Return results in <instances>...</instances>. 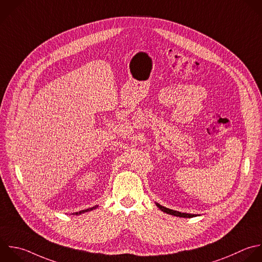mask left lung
<instances>
[{"label": "left lung", "instance_id": "obj_1", "mask_svg": "<svg viewBox=\"0 0 262 262\" xmlns=\"http://www.w3.org/2000/svg\"><path fill=\"white\" fill-rule=\"evenodd\" d=\"M156 205L165 213L167 214H171V215H174V216H178V217H185V218H191V217H194L196 216L195 214H187V213H181V212H178V211H175V210H171V209H168L166 207H163L161 206L160 204L156 203Z\"/></svg>", "mask_w": 262, "mask_h": 262}]
</instances>
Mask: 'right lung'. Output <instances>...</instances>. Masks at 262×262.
<instances>
[{"instance_id":"obj_1","label":"right lung","mask_w":262,"mask_h":262,"mask_svg":"<svg viewBox=\"0 0 262 262\" xmlns=\"http://www.w3.org/2000/svg\"><path fill=\"white\" fill-rule=\"evenodd\" d=\"M96 208V206L95 207H92V208H89V209H86V210H82V211H80V212H77L76 214H81V213H85V212H87V211H91V210H93V209H95ZM75 214V213H74Z\"/></svg>"}]
</instances>
